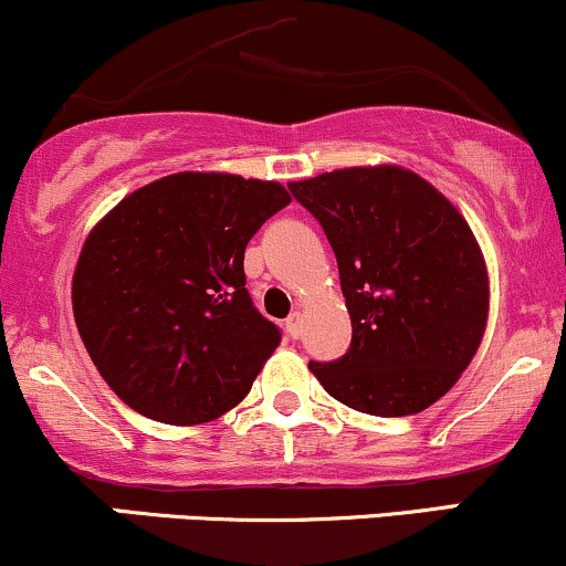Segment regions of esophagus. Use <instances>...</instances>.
I'll return each instance as SVG.
<instances>
[{
    "label": "esophagus",
    "mask_w": 566,
    "mask_h": 566,
    "mask_svg": "<svg viewBox=\"0 0 566 566\" xmlns=\"http://www.w3.org/2000/svg\"><path fill=\"white\" fill-rule=\"evenodd\" d=\"M285 331H289L291 338H298V334H302V312H291L289 321H285Z\"/></svg>",
    "instance_id": "34e87169"
}]
</instances>
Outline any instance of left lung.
I'll return each instance as SVG.
<instances>
[{
    "instance_id": "left-lung-1",
    "label": "left lung",
    "mask_w": 566,
    "mask_h": 566,
    "mask_svg": "<svg viewBox=\"0 0 566 566\" xmlns=\"http://www.w3.org/2000/svg\"><path fill=\"white\" fill-rule=\"evenodd\" d=\"M289 190L334 249L352 321L347 355L310 370L360 413L427 410L469 368L488 325V268L469 222L402 166H349Z\"/></svg>"
}]
</instances>
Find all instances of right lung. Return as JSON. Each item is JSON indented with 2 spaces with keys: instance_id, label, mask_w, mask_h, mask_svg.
I'll list each match as a JSON object with an SVG mask.
<instances>
[{
  "instance_id": "right-lung-1",
  "label": "right lung",
  "mask_w": 566,
  "mask_h": 566,
  "mask_svg": "<svg viewBox=\"0 0 566 566\" xmlns=\"http://www.w3.org/2000/svg\"><path fill=\"white\" fill-rule=\"evenodd\" d=\"M289 203L268 179L179 171L129 192L92 228L73 272V317L132 410L192 427L249 395L281 331L245 291L243 251Z\"/></svg>"
}]
</instances>
